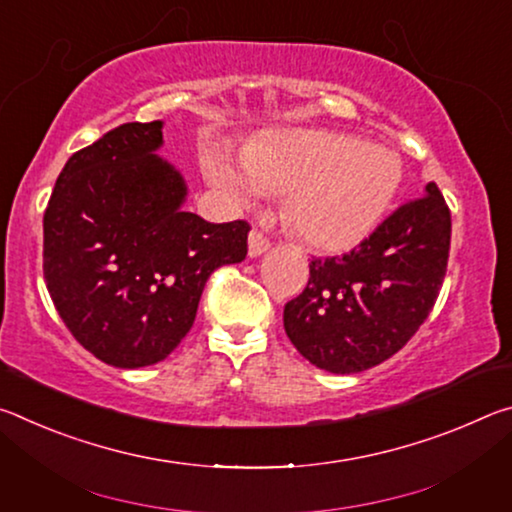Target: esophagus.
Wrapping results in <instances>:
<instances>
[{"label":"esophagus","instance_id":"esophagus-1","mask_svg":"<svg viewBox=\"0 0 512 512\" xmlns=\"http://www.w3.org/2000/svg\"><path fill=\"white\" fill-rule=\"evenodd\" d=\"M268 239L259 230H250L248 235V257H259L268 250Z\"/></svg>","mask_w":512,"mask_h":512}]
</instances>
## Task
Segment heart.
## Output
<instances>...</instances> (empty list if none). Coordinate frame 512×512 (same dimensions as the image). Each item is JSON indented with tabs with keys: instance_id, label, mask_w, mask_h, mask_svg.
<instances>
[{
	"instance_id": "1",
	"label": "heart",
	"mask_w": 512,
	"mask_h": 512,
	"mask_svg": "<svg viewBox=\"0 0 512 512\" xmlns=\"http://www.w3.org/2000/svg\"><path fill=\"white\" fill-rule=\"evenodd\" d=\"M205 153L207 183L246 205L264 192H287L284 216L307 246L343 253L368 239L402 187V162L384 146L327 131H280L241 151Z\"/></svg>"
}]
</instances>
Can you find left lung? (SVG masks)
Listing matches in <instances>:
<instances>
[{"instance_id":"obj_1","label":"left lung","mask_w":512,"mask_h":512,"mask_svg":"<svg viewBox=\"0 0 512 512\" xmlns=\"http://www.w3.org/2000/svg\"><path fill=\"white\" fill-rule=\"evenodd\" d=\"M452 214L436 183L343 257L311 259L284 305V329L316 368L352 375L393 357L427 320L443 287Z\"/></svg>"}]
</instances>
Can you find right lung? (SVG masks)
<instances>
[{
  "label": "right lung",
  "instance_id": "1",
  "mask_svg": "<svg viewBox=\"0 0 512 512\" xmlns=\"http://www.w3.org/2000/svg\"><path fill=\"white\" fill-rule=\"evenodd\" d=\"M162 121L121 124L60 171L45 212L49 296L85 350L153 366L194 325L207 277L248 253V223L185 212L183 173L160 158Z\"/></svg>",
  "mask_w": 512,
  "mask_h": 512
}]
</instances>
